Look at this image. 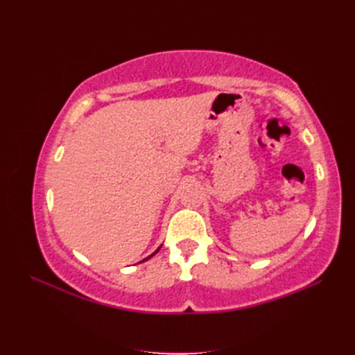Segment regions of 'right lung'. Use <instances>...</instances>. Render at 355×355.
<instances>
[{
    "label": "right lung",
    "instance_id": "add662e5",
    "mask_svg": "<svg viewBox=\"0 0 355 355\" xmlns=\"http://www.w3.org/2000/svg\"><path fill=\"white\" fill-rule=\"evenodd\" d=\"M159 249H161V245H159V247H158V249H157V250H155V252H154V253H153V254H151V256H148V257H146V259H144V261H142V262H145V261H148V259H149V257H153V256H154V254H155V253H157V252H158V250H159Z\"/></svg>",
    "mask_w": 355,
    "mask_h": 355
}]
</instances>
